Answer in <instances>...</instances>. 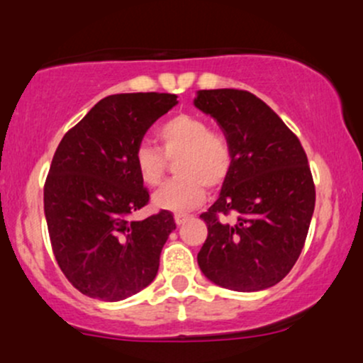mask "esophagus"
Masks as SVG:
<instances>
[{"label":"esophagus","mask_w":363,"mask_h":363,"mask_svg":"<svg viewBox=\"0 0 363 363\" xmlns=\"http://www.w3.org/2000/svg\"><path fill=\"white\" fill-rule=\"evenodd\" d=\"M174 218H176V223H177V225H184V223L187 222V220L191 218V216L186 215V213H177L176 216H174Z\"/></svg>","instance_id":"esophagus-1"}]
</instances>
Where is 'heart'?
<instances>
[{
    "label": "heart",
    "mask_w": 363,
    "mask_h": 363,
    "mask_svg": "<svg viewBox=\"0 0 363 363\" xmlns=\"http://www.w3.org/2000/svg\"><path fill=\"white\" fill-rule=\"evenodd\" d=\"M161 155L152 145L141 143L135 150V169L147 186L164 181L167 158L177 162L181 177L169 182L153 194V205L160 210L189 211L206 198V184L218 186L227 177L232 164V150L227 138L198 116L179 114L157 129Z\"/></svg>",
    "instance_id": "obj_1"
}]
</instances>
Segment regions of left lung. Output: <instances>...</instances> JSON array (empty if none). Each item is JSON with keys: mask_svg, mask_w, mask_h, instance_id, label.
I'll return each mask as SVG.
<instances>
[{"mask_svg": "<svg viewBox=\"0 0 363 363\" xmlns=\"http://www.w3.org/2000/svg\"><path fill=\"white\" fill-rule=\"evenodd\" d=\"M194 106L222 128L232 164L218 199L201 215L208 237L198 264L210 281L259 291L281 281L301 256L315 187L301 141L251 91L199 90ZM234 214L236 220H225Z\"/></svg>", "mask_w": 363, "mask_h": 363, "instance_id": "obj_1", "label": "left lung"}]
</instances>
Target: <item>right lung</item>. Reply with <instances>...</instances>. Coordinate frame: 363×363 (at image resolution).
<instances>
[{"instance_id":"add662e5","label":"right lung","mask_w":363,"mask_h":363,"mask_svg":"<svg viewBox=\"0 0 363 363\" xmlns=\"http://www.w3.org/2000/svg\"><path fill=\"white\" fill-rule=\"evenodd\" d=\"M174 94H118L95 104L62 136L44 186V213L61 272L83 295L118 302L155 280L176 222L170 211L135 222L148 203L135 150Z\"/></svg>"}]
</instances>
